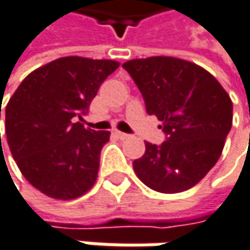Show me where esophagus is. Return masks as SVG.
Masks as SVG:
<instances>
[{
    "mask_svg": "<svg viewBox=\"0 0 250 250\" xmlns=\"http://www.w3.org/2000/svg\"><path fill=\"white\" fill-rule=\"evenodd\" d=\"M114 134L119 138V139H126L128 138V134H125V132H121V131H115Z\"/></svg>",
    "mask_w": 250,
    "mask_h": 250,
    "instance_id": "esophagus-1",
    "label": "esophagus"
}]
</instances>
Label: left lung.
Listing matches in <instances>:
<instances>
[{"instance_id": "obj_1", "label": "left lung", "mask_w": 250, "mask_h": 250, "mask_svg": "<svg viewBox=\"0 0 250 250\" xmlns=\"http://www.w3.org/2000/svg\"><path fill=\"white\" fill-rule=\"evenodd\" d=\"M122 68L165 134L161 145L145 144V153L132 164L136 176L162 193L196 185L218 162L232 128L229 95L208 71L184 60L151 57Z\"/></svg>"}]
</instances>
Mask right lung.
Wrapping results in <instances>:
<instances>
[{"label":"right lung","mask_w":250,"mask_h":250,"mask_svg":"<svg viewBox=\"0 0 250 250\" xmlns=\"http://www.w3.org/2000/svg\"><path fill=\"white\" fill-rule=\"evenodd\" d=\"M118 66L111 60L60 58L31 72L9 99V149L25 179L45 195L74 199L95 184L109 131L88 129L81 121Z\"/></svg>","instance_id":"right-lung-1"}]
</instances>
